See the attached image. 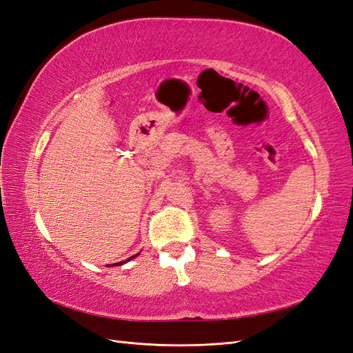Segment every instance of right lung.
Here are the masks:
<instances>
[{
	"label": "right lung",
	"instance_id": "obj_1",
	"mask_svg": "<svg viewBox=\"0 0 353 353\" xmlns=\"http://www.w3.org/2000/svg\"><path fill=\"white\" fill-rule=\"evenodd\" d=\"M140 254H137V255H134V256H131V258H128V259H125V261H121V263H116V264H110V265H107V267H117V265H122V264H125V263H128V261H131V259H134L135 256H139Z\"/></svg>",
	"mask_w": 353,
	"mask_h": 353
}]
</instances>
